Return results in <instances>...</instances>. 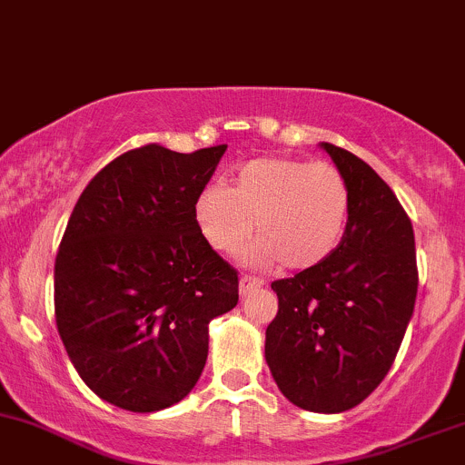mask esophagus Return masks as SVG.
Returning <instances> with one entry per match:
<instances>
[{"label": "esophagus", "mask_w": 465, "mask_h": 465, "mask_svg": "<svg viewBox=\"0 0 465 465\" xmlns=\"http://www.w3.org/2000/svg\"><path fill=\"white\" fill-rule=\"evenodd\" d=\"M263 286L262 279L257 277H251V274H243L242 279H239V294L242 297H248V294H252L254 291H259V288Z\"/></svg>", "instance_id": "esophagus-1"}]
</instances>
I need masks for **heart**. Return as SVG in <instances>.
Here are the masks:
<instances>
[{"label": "heart", "instance_id": "1", "mask_svg": "<svg viewBox=\"0 0 465 465\" xmlns=\"http://www.w3.org/2000/svg\"><path fill=\"white\" fill-rule=\"evenodd\" d=\"M351 214V186L334 163L292 157H259L243 163L232 188L211 183L194 199V222L213 251L237 254L252 237L262 242L254 266L282 262L308 271L341 243Z\"/></svg>", "mask_w": 465, "mask_h": 465}]
</instances>
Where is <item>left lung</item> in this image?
Here are the masks:
<instances>
[{
	"label": "left lung",
	"instance_id": "1",
	"mask_svg": "<svg viewBox=\"0 0 465 465\" xmlns=\"http://www.w3.org/2000/svg\"><path fill=\"white\" fill-rule=\"evenodd\" d=\"M351 186L346 232L326 262L272 282L266 361L279 391L311 412L359 406L391 371L417 299L412 223L357 154L322 143Z\"/></svg>",
	"mask_w": 465,
	"mask_h": 465
}]
</instances>
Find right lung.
<instances>
[{"mask_svg": "<svg viewBox=\"0 0 465 465\" xmlns=\"http://www.w3.org/2000/svg\"><path fill=\"white\" fill-rule=\"evenodd\" d=\"M223 153L119 154L68 219L54 259L59 337L84 383L124 411L182 401L206 366L208 323L239 302L237 271L194 222Z\"/></svg>", "mask_w": 465, "mask_h": 465, "instance_id": "obj_1", "label": "right lung"}]
</instances>
